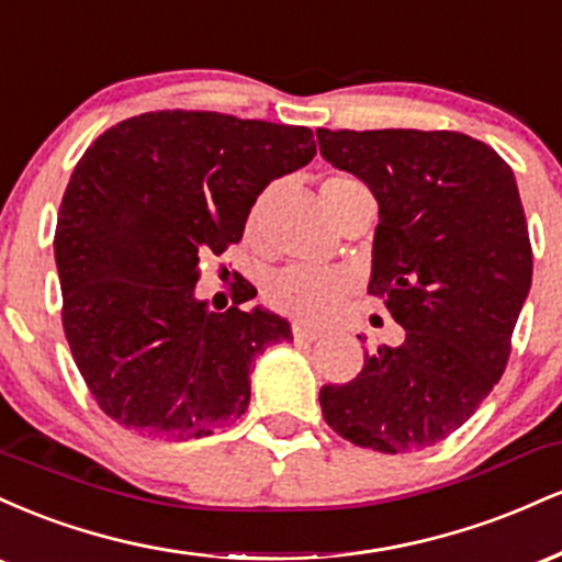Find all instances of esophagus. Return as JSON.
I'll list each match as a JSON object with an SVG mask.
<instances>
[{
  "label": "esophagus",
  "mask_w": 562,
  "mask_h": 562,
  "mask_svg": "<svg viewBox=\"0 0 562 562\" xmlns=\"http://www.w3.org/2000/svg\"><path fill=\"white\" fill-rule=\"evenodd\" d=\"M293 338H295V340H308V344H312V340H317V338H322V333H317V330H312V327H303V325H293Z\"/></svg>",
  "instance_id": "1"
}]
</instances>
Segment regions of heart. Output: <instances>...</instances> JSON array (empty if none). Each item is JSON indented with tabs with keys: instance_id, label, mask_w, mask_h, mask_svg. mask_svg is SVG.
<instances>
[{
	"instance_id": "1",
	"label": "heart",
	"mask_w": 562,
	"mask_h": 562,
	"mask_svg": "<svg viewBox=\"0 0 562 562\" xmlns=\"http://www.w3.org/2000/svg\"><path fill=\"white\" fill-rule=\"evenodd\" d=\"M353 182L348 177H330L322 187ZM263 214V200L254 205L248 216V232L259 227ZM351 280L344 272H330V269H308L290 267L274 274L263 288L267 303L274 312L285 314L290 319L306 322V325H322L340 308V303L351 293Z\"/></svg>"
}]
</instances>
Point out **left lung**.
<instances>
[{
	"mask_svg": "<svg viewBox=\"0 0 562 562\" xmlns=\"http://www.w3.org/2000/svg\"><path fill=\"white\" fill-rule=\"evenodd\" d=\"M317 142L378 200L370 293L406 330L402 346L364 353L353 380L322 385V415L362 449L434 447L499 383L531 288L513 169L460 132L317 128Z\"/></svg>",
	"mask_w": 562,
	"mask_h": 562,
	"instance_id": "obj_1",
	"label": "left lung"
}]
</instances>
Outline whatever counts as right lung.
Segmentation results:
<instances>
[{
    "label": "right lung",
    "instance_id": "add662e5",
    "mask_svg": "<svg viewBox=\"0 0 562 562\" xmlns=\"http://www.w3.org/2000/svg\"><path fill=\"white\" fill-rule=\"evenodd\" d=\"M317 153L306 126L153 111L102 132L76 164L55 229L63 330L111 420L142 436H211L248 409L250 364L288 319L195 299L200 261L240 243L272 179Z\"/></svg>",
    "mask_w": 562,
    "mask_h": 562
}]
</instances>
